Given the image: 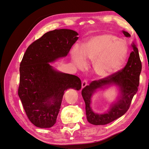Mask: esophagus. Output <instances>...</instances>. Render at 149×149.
I'll return each mask as SVG.
<instances>
[{"label": "esophagus", "mask_w": 149, "mask_h": 149, "mask_svg": "<svg viewBox=\"0 0 149 149\" xmlns=\"http://www.w3.org/2000/svg\"><path fill=\"white\" fill-rule=\"evenodd\" d=\"M87 86V80L85 79V80H84L82 81V82H81V87L84 88V87H85Z\"/></svg>", "instance_id": "obj_1"}]
</instances>
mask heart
Wrapping results in <instances>:
<instances>
[{
  "label": "heart",
  "instance_id": "b5f03b06",
  "mask_svg": "<svg viewBox=\"0 0 149 149\" xmlns=\"http://www.w3.org/2000/svg\"><path fill=\"white\" fill-rule=\"evenodd\" d=\"M127 55L125 42L112 34H102L91 38L81 49V54L73 53V60L84 68L86 62H94V71L100 78L107 77L121 68Z\"/></svg>",
  "mask_w": 149,
  "mask_h": 149
}]
</instances>
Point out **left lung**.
Segmentation results:
<instances>
[{
    "label": "left lung",
    "instance_id": "left-lung-1",
    "mask_svg": "<svg viewBox=\"0 0 149 149\" xmlns=\"http://www.w3.org/2000/svg\"><path fill=\"white\" fill-rule=\"evenodd\" d=\"M123 33L127 37L130 36L128 32L123 31ZM132 47L133 51L130 54L128 62L121 70L107 77L94 80L81 90V95L86 104L87 119L90 123L95 125L108 124L123 116L129 109L133 97L138 90L142 68L138 48L134 44ZM113 84L120 87L121 95L118 101L111 106L107 113L100 115L93 113L90 107V98L93 93L98 88Z\"/></svg>",
    "mask_w": 149,
    "mask_h": 149
}]
</instances>
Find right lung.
I'll use <instances>...</instances> for the list:
<instances>
[{
	"label": "right lung",
	"instance_id": "1",
	"mask_svg": "<svg viewBox=\"0 0 149 149\" xmlns=\"http://www.w3.org/2000/svg\"><path fill=\"white\" fill-rule=\"evenodd\" d=\"M71 29L45 33L26 49L20 64L18 95L29 121L40 128H50L56 121L65 91L79 90L80 79L54 70L49 62L67 56L78 40Z\"/></svg>",
	"mask_w": 149,
	"mask_h": 149
}]
</instances>
